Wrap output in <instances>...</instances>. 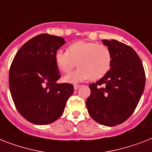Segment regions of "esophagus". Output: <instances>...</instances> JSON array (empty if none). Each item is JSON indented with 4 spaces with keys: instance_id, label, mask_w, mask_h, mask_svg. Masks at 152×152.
I'll use <instances>...</instances> for the list:
<instances>
[{
    "instance_id": "34e87169",
    "label": "esophagus",
    "mask_w": 152,
    "mask_h": 152,
    "mask_svg": "<svg viewBox=\"0 0 152 152\" xmlns=\"http://www.w3.org/2000/svg\"><path fill=\"white\" fill-rule=\"evenodd\" d=\"M80 85H74V89H75V90H77V89H79L80 88Z\"/></svg>"
}]
</instances>
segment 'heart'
Returning <instances> with one entry per match:
<instances>
[{
    "label": "heart",
    "mask_w": 152,
    "mask_h": 152,
    "mask_svg": "<svg viewBox=\"0 0 152 152\" xmlns=\"http://www.w3.org/2000/svg\"><path fill=\"white\" fill-rule=\"evenodd\" d=\"M55 60L57 66L64 73H69L77 65L78 69L64 77L67 83H76L83 80H97L108 73L112 66L110 48L95 42H75L68 51L58 50Z\"/></svg>",
    "instance_id": "1"
}]
</instances>
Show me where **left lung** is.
<instances>
[{"instance_id":"1","label":"left lung","mask_w":152,"mask_h":152,"mask_svg":"<svg viewBox=\"0 0 152 152\" xmlns=\"http://www.w3.org/2000/svg\"><path fill=\"white\" fill-rule=\"evenodd\" d=\"M112 54L110 70L89 85L91 95L86 105L97 123L115 126L125 122L138 104L145 86V72L135 50L115 40H102Z\"/></svg>"}]
</instances>
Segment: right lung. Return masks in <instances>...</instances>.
I'll list each match as a JSON object with an SVG mask.
<instances>
[{"instance_id":"right-lung-1","label":"right lung","mask_w":152,"mask_h":152,"mask_svg":"<svg viewBox=\"0 0 152 152\" xmlns=\"http://www.w3.org/2000/svg\"><path fill=\"white\" fill-rule=\"evenodd\" d=\"M65 41L62 37L40 34L16 53L9 71V88L16 109L36 125H47L61 116L73 85L57 83L61 76L55 52Z\"/></svg>"}]
</instances>
